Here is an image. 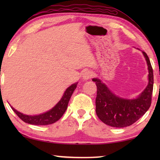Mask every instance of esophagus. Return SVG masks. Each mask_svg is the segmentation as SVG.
Segmentation results:
<instances>
[{
    "mask_svg": "<svg viewBox=\"0 0 160 160\" xmlns=\"http://www.w3.org/2000/svg\"><path fill=\"white\" fill-rule=\"evenodd\" d=\"M92 75H93L92 72L90 71V70H86V71L83 72L82 78L85 80H88L89 79H90V78L92 77Z\"/></svg>",
    "mask_w": 160,
    "mask_h": 160,
    "instance_id": "34e87169",
    "label": "esophagus"
}]
</instances>
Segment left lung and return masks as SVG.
Returning <instances> with one entry per match:
<instances>
[{"mask_svg": "<svg viewBox=\"0 0 160 160\" xmlns=\"http://www.w3.org/2000/svg\"><path fill=\"white\" fill-rule=\"evenodd\" d=\"M148 66V85L136 99H128L115 95L99 79L93 78L97 85L96 113L103 123L116 128L129 126L149 109L153 90V70L147 53L142 51Z\"/></svg>", "mask_w": 160, "mask_h": 160, "instance_id": "obj_1", "label": "left lung"}]
</instances>
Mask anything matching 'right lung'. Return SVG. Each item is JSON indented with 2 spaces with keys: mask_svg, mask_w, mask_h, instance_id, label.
<instances>
[{
  "mask_svg": "<svg viewBox=\"0 0 160 160\" xmlns=\"http://www.w3.org/2000/svg\"><path fill=\"white\" fill-rule=\"evenodd\" d=\"M78 82L72 84L69 88H68L66 92H64L63 97H62L61 99L58 102V104L51 110L48 111V112L42 113V114L36 116L25 115L18 112L13 107H11V108L16 114L18 116V117L25 123L38 126H44L52 124L59 120L66 111L69 100L72 93H73L74 90H75V88H76Z\"/></svg>",
  "mask_w": 160,
  "mask_h": 160,
  "instance_id": "obj_1",
  "label": "right lung"
}]
</instances>
